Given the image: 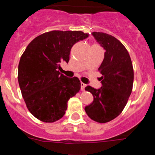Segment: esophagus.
<instances>
[{
	"mask_svg": "<svg viewBox=\"0 0 155 155\" xmlns=\"http://www.w3.org/2000/svg\"><path fill=\"white\" fill-rule=\"evenodd\" d=\"M85 86H86V85H85V84H84L83 82H81V90L82 91L85 90Z\"/></svg>",
	"mask_w": 155,
	"mask_h": 155,
	"instance_id": "34e87169",
	"label": "esophagus"
}]
</instances>
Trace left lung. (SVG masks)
I'll list each match as a JSON object with an SVG mask.
<instances>
[{
  "label": "left lung",
  "instance_id": "8db88e82",
  "mask_svg": "<svg viewBox=\"0 0 155 155\" xmlns=\"http://www.w3.org/2000/svg\"><path fill=\"white\" fill-rule=\"evenodd\" d=\"M92 34L106 51L98 68L102 74V87H85V91L92 94L94 101L85 110L93 121L107 123L118 117L125 107L132 92L134 68L127 50L119 40L106 33Z\"/></svg>",
  "mask_w": 155,
  "mask_h": 155
}]
</instances>
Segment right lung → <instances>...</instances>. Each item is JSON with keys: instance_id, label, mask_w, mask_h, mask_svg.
I'll return each mask as SVG.
<instances>
[{"instance_id": "right-lung-1", "label": "right lung", "mask_w": 155, "mask_h": 155, "mask_svg": "<svg viewBox=\"0 0 155 155\" xmlns=\"http://www.w3.org/2000/svg\"><path fill=\"white\" fill-rule=\"evenodd\" d=\"M78 31H51L35 37L21 54L18 81L29 112L46 123L61 118L68 102L81 88L77 77L61 73V63H68L73 45L88 37Z\"/></svg>"}]
</instances>
